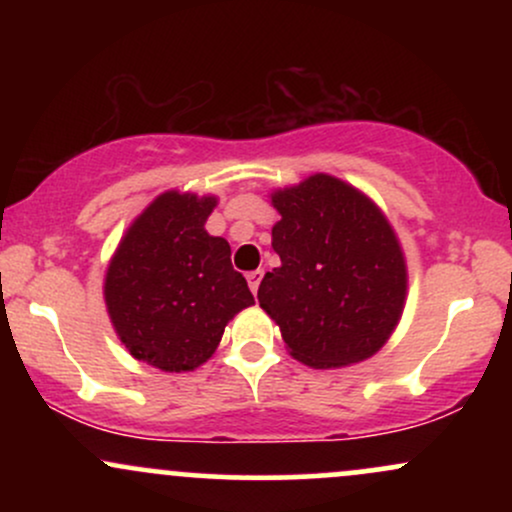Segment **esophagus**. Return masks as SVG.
Instances as JSON below:
<instances>
[{"instance_id":"esophagus-1","label":"esophagus","mask_w":512,"mask_h":512,"mask_svg":"<svg viewBox=\"0 0 512 512\" xmlns=\"http://www.w3.org/2000/svg\"><path fill=\"white\" fill-rule=\"evenodd\" d=\"M262 276H264L262 269H255V272H248V284H250V291H252V293H257V289H260Z\"/></svg>"}]
</instances>
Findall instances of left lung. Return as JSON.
<instances>
[{"instance_id":"1","label":"left lung","mask_w":512,"mask_h":512,"mask_svg":"<svg viewBox=\"0 0 512 512\" xmlns=\"http://www.w3.org/2000/svg\"><path fill=\"white\" fill-rule=\"evenodd\" d=\"M279 267L257 301L289 354L310 368L366 361L395 332L407 298V262L390 221L361 190L327 173L272 192Z\"/></svg>"}]
</instances>
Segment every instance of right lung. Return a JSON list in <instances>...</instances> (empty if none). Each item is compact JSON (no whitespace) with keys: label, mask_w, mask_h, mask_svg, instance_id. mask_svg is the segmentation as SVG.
Listing matches in <instances>:
<instances>
[{"label":"right lung","mask_w":512,"mask_h":512,"mask_svg":"<svg viewBox=\"0 0 512 512\" xmlns=\"http://www.w3.org/2000/svg\"><path fill=\"white\" fill-rule=\"evenodd\" d=\"M216 197L168 190L117 245L103 296L117 337L137 361L185 373L207 363L228 320L255 303L231 245L204 223Z\"/></svg>","instance_id":"obj_1"}]
</instances>
